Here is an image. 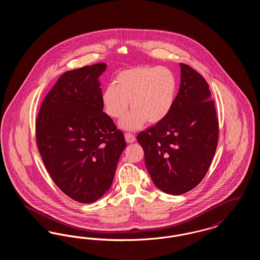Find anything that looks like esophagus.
I'll use <instances>...</instances> for the list:
<instances>
[{
	"instance_id": "obj_1",
	"label": "esophagus",
	"mask_w": 260,
	"mask_h": 260,
	"mask_svg": "<svg viewBox=\"0 0 260 260\" xmlns=\"http://www.w3.org/2000/svg\"><path fill=\"white\" fill-rule=\"evenodd\" d=\"M124 138H125V141L127 142V143H134L135 141H136V136H134V135H132V134H125L124 135Z\"/></svg>"
}]
</instances>
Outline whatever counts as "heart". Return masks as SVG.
<instances>
[{"instance_id":"1","label":"heart","mask_w":260,"mask_h":260,"mask_svg":"<svg viewBox=\"0 0 260 260\" xmlns=\"http://www.w3.org/2000/svg\"><path fill=\"white\" fill-rule=\"evenodd\" d=\"M176 89V78L169 68L137 66L116 75L114 84L104 88L101 102L113 119L121 118L131 103L133 109L121 120L120 126L135 131L146 121H164L173 110Z\"/></svg>"}]
</instances>
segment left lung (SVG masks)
Returning <instances> with one entry per match:
<instances>
[{"label":"left lung","instance_id":"8db88e82","mask_svg":"<svg viewBox=\"0 0 260 260\" xmlns=\"http://www.w3.org/2000/svg\"><path fill=\"white\" fill-rule=\"evenodd\" d=\"M180 71V87L170 115L137 136L154 184L171 195L198 185L218 141V120L208 83L184 63Z\"/></svg>","mask_w":260,"mask_h":260}]
</instances>
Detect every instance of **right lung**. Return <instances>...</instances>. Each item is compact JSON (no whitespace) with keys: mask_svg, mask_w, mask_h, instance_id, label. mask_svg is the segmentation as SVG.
<instances>
[{"mask_svg":"<svg viewBox=\"0 0 260 260\" xmlns=\"http://www.w3.org/2000/svg\"><path fill=\"white\" fill-rule=\"evenodd\" d=\"M98 63L67 71L44 99L36 121L37 146L54 183L88 204L111 187L125 140L103 112Z\"/></svg>","mask_w":260,"mask_h":260,"instance_id":"1","label":"right lung"}]
</instances>
